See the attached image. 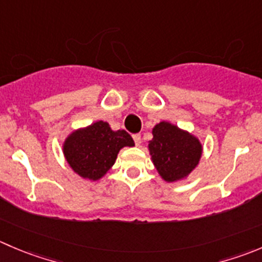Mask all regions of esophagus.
I'll use <instances>...</instances> for the list:
<instances>
[{
  "label": "esophagus",
  "instance_id": "obj_1",
  "mask_svg": "<svg viewBox=\"0 0 262 262\" xmlns=\"http://www.w3.org/2000/svg\"><path fill=\"white\" fill-rule=\"evenodd\" d=\"M133 139H134V142H136L137 146H139V143H141V134H134Z\"/></svg>",
  "mask_w": 262,
  "mask_h": 262
}]
</instances>
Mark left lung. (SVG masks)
<instances>
[{"label": "left lung", "instance_id": "left-lung-1", "mask_svg": "<svg viewBox=\"0 0 262 262\" xmlns=\"http://www.w3.org/2000/svg\"><path fill=\"white\" fill-rule=\"evenodd\" d=\"M152 136L148 151L161 179L167 183L187 179L202 157L201 141L169 121L156 124L152 128Z\"/></svg>", "mask_w": 262, "mask_h": 262}]
</instances>
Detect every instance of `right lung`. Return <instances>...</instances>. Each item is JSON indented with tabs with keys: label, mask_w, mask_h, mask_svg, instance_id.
Returning <instances> with one entry per match:
<instances>
[{
	"label": "right lung",
	"mask_w": 262,
	"mask_h": 262,
	"mask_svg": "<svg viewBox=\"0 0 262 262\" xmlns=\"http://www.w3.org/2000/svg\"><path fill=\"white\" fill-rule=\"evenodd\" d=\"M133 146L130 134L113 130L107 121L98 120L73 130L63 141L62 154L75 174L96 182L113 167L121 148Z\"/></svg>",
	"instance_id": "add662e5"
}]
</instances>
